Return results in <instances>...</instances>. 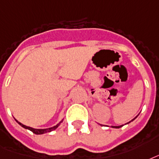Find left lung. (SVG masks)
<instances>
[{
    "mask_svg": "<svg viewBox=\"0 0 159 159\" xmlns=\"http://www.w3.org/2000/svg\"><path fill=\"white\" fill-rule=\"evenodd\" d=\"M134 119H133V120H134ZM113 127V128H116V129H119V128H120V127H122V125L121 126H112Z\"/></svg>",
    "mask_w": 159,
    "mask_h": 159,
    "instance_id": "1",
    "label": "left lung"
}]
</instances>
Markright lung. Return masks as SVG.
<instances>
[{
    "mask_svg": "<svg viewBox=\"0 0 159 159\" xmlns=\"http://www.w3.org/2000/svg\"><path fill=\"white\" fill-rule=\"evenodd\" d=\"M16 122L18 123V124L20 125V126H22L23 128H25V129H27L30 130L31 132H33L34 134H45V133H49V132H51L52 130H55V129H57L58 127H59V125H60V124H61V122H60L59 124H57V125H55V126L52 127V128H49V129H33V128H30V127H28V126H25V125H24V124H22L21 123H20V122H18L16 120Z\"/></svg>",
    "mask_w": 159,
    "mask_h": 159,
    "instance_id": "right-lung-1",
    "label": "right lung"
}]
</instances>
